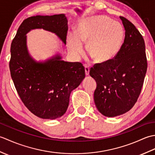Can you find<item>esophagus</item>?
I'll use <instances>...</instances> for the list:
<instances>
[{
    "mask_svg": "<svg viewBox=\"0 0 155 155\" xmlns=\"http://www.w3.org/2000/svg\"><path fill=\"white\" fill-rule=\"evenodd\" d=\"M84 70H85V74L88 75V74H89V71H90L89 67H88L87 64H84Z\"/></svg>",
    "mask_w": 155,
    "mask_h": 155,
    "instance_id": "34e87169",
    "label": "esophagus"
}]
</instances>
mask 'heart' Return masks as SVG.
<instances>
[{
    "label": "heart",
    "mask_w": 155,
    "mask_h": 155,
    "mask_svg": "<svg viewBox=\"0 0 155 155\" xmlns=\"http://www.w3.org/2000/svg\"><path fill=\"white\" fill-rule=\"evenodd\" d=\"M124 30L119 22L107 17L85 19L79 23L74 34L68 35L67 47L75 58L83 52V43L87 42L86 51L98 62L114 58L120 51Z\"/></svg>",
    "instance_id": "1"
}]
</instances>
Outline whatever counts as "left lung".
Returning <instances> with one entry per match:
<instances>
[{
    "label": "left lung",
    "instance_id": "left-lung-1",
    "mask_svg": "<svg viewBox=\"0 0 155 155\" xmlns=\"http://www.w3.org/2000/svg\"><path fill=\"white\" fill-rule=\"evenodd\" d=\"M120 18L125 29L120 51L112 60L94 64L89 72L97 82L95 105L102 114L108 117L123 114L133 107L147 70L143 36L128 19Z\"/></svg>",
    "mask_w": 155,
    "mask_h": 155
}]
</instances>
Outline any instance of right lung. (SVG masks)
I'll return each mask as SVG.
<instances>
[{"label":"right lung","mask_w":155,"mask_h":155,"mask_svg":"<svg viewBox=\"0 0 155 155\" xmlns=\"http://www.w3.org/2000/svg\"><path fill=\"white\" fill-rule=\"evenodd\" d=\"M63 14L34 16L25 19L11 43L9 68L16 90L25 107L38 117L55 119L67 110L72 90L85 77L81 62L55 57L37 62L29 55L25 35L35 28L54 32L66 44L68 24Z\"/></svg>","instance_id":"add662e5"}]
</instances>
